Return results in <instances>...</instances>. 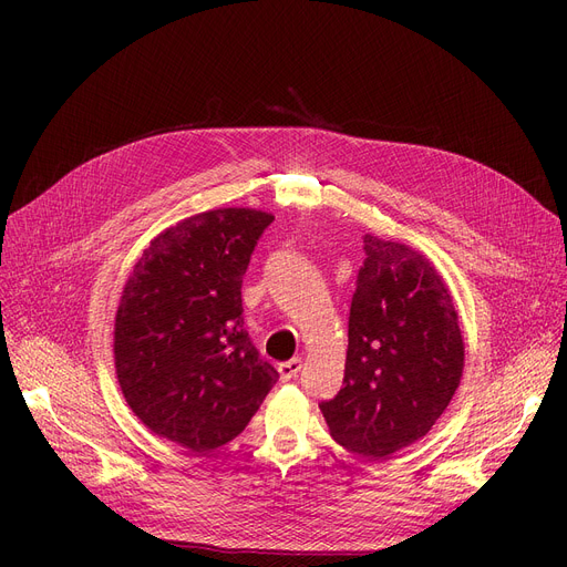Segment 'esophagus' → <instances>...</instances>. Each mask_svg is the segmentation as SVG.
<instances>
[{"mask_svg":"<svg viewBox=\"0 0 567 567\" xmlns=\"http://www.w3.org/2000/svg\"><path fill=\"white\" fill-rule=\"evenodd\" d=\"M301 365H303V361H301V359L285 361V363H280V365H278V374H280V379H282V381H289V379H293L296 374L301 372Z\"/></svg>","mask_w":567,"mask_h":567,"instance_id":"obj_1","label":"esophagus"}]
</instances>
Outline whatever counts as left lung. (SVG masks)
<instances>
[{
  "label": "left lung",
  "mask_w": 567,
  "mask_h": 567,
  "mask_svg": "<svg viewBox=\"0 0 567 567\" xmlns=\"http://www.w3.org/2000/svg\"><path fill=\"white\" fill-rule=\"evenodd\" d=\"M340 393L319 409L347 451L385 460L423 439L451 404L464 338L449 285L413 246L363 236Z\"/></svg>",
  "instance_id": "left-lung-1"
}]
</instances>
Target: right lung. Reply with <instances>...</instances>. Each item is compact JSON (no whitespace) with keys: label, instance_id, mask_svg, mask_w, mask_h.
Returning a JSON list of instances; mask_svg holds the SVG:
<instances>
[{"label":"right lung","instance_id":"1","mask_svg":"<svg viewBox=\"0 0 567 567\" xmlns=\"http://www.w3.org/2000/svg\"><path fill=\"white\" fill-rule=\"evenodd\" d=\"M274 216L214 208L163 229L135 261L114 317L126 404L154 434L193 453L241 434L278 372L244 329L241 282Z\"/></svg>","mask_w":567,"mask_h":567}]
</instances>
